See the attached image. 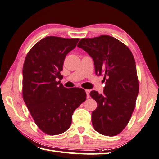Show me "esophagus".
Masks as SVG:
<instances>
[{"mask_svg":"<svg viewBox=\"0 0 159 159\" xmlns=\"http://www.w3.org/2000/svg\"><path fill=\"white\" fill-rule=\"evenodd\" d=\"M85 91H86V93H87V98H90V90H88V89H87V90H85Z\"/></svg>","mask_w":159,"mask_h":159,"instance_id":"esophagus-1","label":"esophagus"}]
</instances>
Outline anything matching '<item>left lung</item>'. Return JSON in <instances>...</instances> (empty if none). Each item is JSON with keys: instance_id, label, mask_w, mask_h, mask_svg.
Segmentation results:
<instances>
[{"instance_id": "left-lung-1", "label": "left lung", "mask_w": 159, "mask_h": 159, "mask_svg": "<svg viewBox=\"0 0 159 159\" xmlns=\"http://www.w3.org/2000/svg\"><path fill=\"white\" fill-rule=\"evenodd\" d=\"M77 47L92 57L96 74L105 81L103 93H90L97 102L93 126L100 134L115 136L127 126L135 107L139 81L134 57L126 44L107 35L82 38Z\"/></svg>"}]
</instances>
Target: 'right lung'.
<instances>
[{"instance_id":"add662e5","label":"right lung","mask_w":159,"mask_h":159,"mask_svg":"<svg viewBox=\"0 0 159 159\" xmlns=\"http://www.w3.org/2000/svg\"><path fill=\"white\" fill-rule=\"evenodd\" d=\"M79 38L47 36L33 46L23 66L22 95L35 123L47 135L68 130L74 111L85 101L83 89H68L60 81L66 56Z\"/></svg>"}]
</instances>
